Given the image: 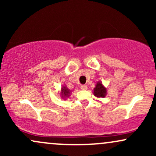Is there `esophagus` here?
Segmentation results:
<instances>
[{"label":"esophagus","mask_w":156,"mask_h":156,"mask_svg":"<svg viewBox=\"0 0 156 156\" xmlns=\"http://www.w3.org/2000/svg\"><path fill=\"white\" fill-rule=\"evenodd\" d=\"M80 89H81L82 90H87V86L85 85V84H83V85H81V86H80Z\"/></svg>","instance_id":"esophagus-1"}]
</instances>
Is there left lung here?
I'll return each instance as SVG.
<instances>
[{
    "label": "left lung",
    "instance_id": "obj_1",
    "mask_svg": "<svg viewBox=\"0 0 156 156\" xmlns=\"http://www.w3.org/2000/svg\"><path fill=\"white\" fill-rule=\"evenodd\" d=\"M94 94L98 98H105L106 95V89L102 85L101 83L98 82L96 87L94 89Z\"/></svg>",
    "mask_w": 156,
    "mask_h": 156
}]
</instances>
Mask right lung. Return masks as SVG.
<instances>
[{
  "instance_id": "obj_1",
  "label": "right lung",
  "mask_w": 156,
  "mask_h": 156,
  "mask_svg": "<svg viewBox=\"0 0 156 156\" xmlns=\"http://www.w3.org/2000/svg\"><path fill=\"white\" fill-rule=\"evenodd\" d=\"M62 95H63L64 97H67L68 94H69V91L68 90L66 87H63V88L62 89Z\"/></svg>"
}]
</instances>
